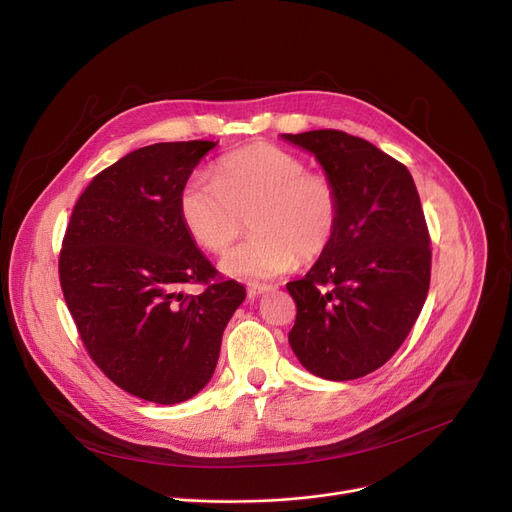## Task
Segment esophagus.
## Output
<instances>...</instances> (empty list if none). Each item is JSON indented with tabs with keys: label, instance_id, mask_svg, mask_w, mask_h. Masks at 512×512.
<instances>
[{
	"label": "esophagus",
	"instance_id": "obj_1",
	"mask_svg": "<svg viewBox=\"0 0 512 512\" xmlns=\"http://www.w3.org/2000/svg\"><path fill=\"white\" fill-rule=\"evenodd\" d=\"M269 290H271V286H267V284H249V286H247L249 296H261V294H265V292H269Z\"/></svg>",
	"mask_w": 512,
	"mask_h": 512
}]
</instances>
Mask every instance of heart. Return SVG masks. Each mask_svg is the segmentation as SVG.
<instances>
[{
    "label": "heart",
    "instance_id": "b5f03b06",
    "mask_svg": "<svg viewBox=\"0 0 512 512\" xmlns=\"http://www.w3.org/2000/svg\"><path fill=\"white\" fill-rule=\"evenodd\" d=\"M179 212L189 236L210 253H224L249 216L253 234L220 265L234 278L269 280L296 259L313 261L327 251L339 224V195L300 156L261 142L220 158L214 179H189Z\"/></svg>",
    "mask_w": 512,
    "mask_h": 512
}]
</instances>
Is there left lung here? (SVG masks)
Masks as SVG:
<instances>
[{
    "instance_id": "obj_1",
    "label": "left lung",
    "mask_w": 512,
    "mask_h": 512,
    "mask_svg": "<svg viewBox=\"0 0 512 512\" xmlns=\"http://www.w3.org/2000/svg\"><path fill=\"white\" fill-rule=\"evenodd\" d=\"M315 154L339 195L327 251L286 288L296 302L288 342L329 381L381 368L412 331L430 286V234L416 183L401 162L337 129L284 133Z\"/></svg>"
}]
</instances>
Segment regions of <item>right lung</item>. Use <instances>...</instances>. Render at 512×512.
<instances>
[{"label":"right lung","mask_w":512,"mask_h":512,"mask_svg":"<svg viewBox=\"0 0 512 512\" xmlns=\"http://www.w3.org/2000/svg\"><path fill=\"white\" fill-rule=\"evenodd\" d=\"M216 144H152L102 170L76 201L59 253L63 298L94 364L162 405L210 383L226 323L247 296L222 280L179 212L187 179ZM187 283L204 290L185 295Z\"/></svg>","instance_id":"add662e5"}]
</instances>
